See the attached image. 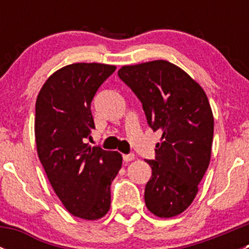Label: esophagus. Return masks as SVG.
<instances>
[{
	"label": "esophagus",
	"mask_w": 249,
	"mask_h": 249,
	"mask_svg": "<svg viewBox=\"0 0 249 249\" xmlns=\"http://www.w3.org/2000/svg\"><path fill=\"white\" fill-rule=\"evenodd\" d=\"M123 159H124L125 162L132 161V160H135V154L134 153H130V154H124L123 155Z\"/></svg>",
	"instance_id": "obj_1"
}]
</instances>
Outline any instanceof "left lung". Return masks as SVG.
Here are the masks:
<instances>
[{"label":"left lung","instance_id":"left-lung-1","mask_svg":"<svg viewBox=\"0 0 249 249\" xmlns=\"http://www.w3.org/2000/svg\"><path fill=\"white\" fill-rule=\"evenodd\" d=\"M118 76L139 97L153 131L162 134L155 159L145 160L152 167L145 206L160 218L180 214L210 165L214 120L207 96L189 74L165 60L123 66Z\"/></svg>","mask_w":249,"mask_h":249}]
</instances>
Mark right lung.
I'll use <instances>...</instances> for the list:
<instances>
[{
	"label": "right lung",
	"instance_id": "add662e5",
	"mask_svg": "<svg viewBox=\"0 0 249 249\" xmlns=\"http://www.w3.org/2000/svg\"><path fill=\"white\" fill-rule=\"evenodd\" d=\"M115 71L105 64H72L47 79L37 96L35 136L38 158L65 208L96 220L110 207V183L122 167L118 152L91 147V101Z\"/></svg>",
	"mask_w": 249,
	"mask_h": 249
}]
</instances>
